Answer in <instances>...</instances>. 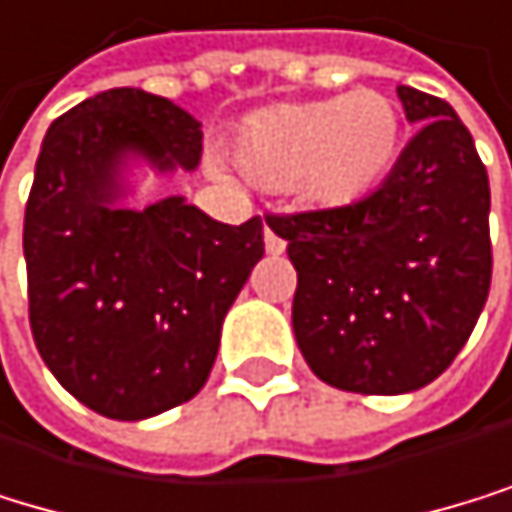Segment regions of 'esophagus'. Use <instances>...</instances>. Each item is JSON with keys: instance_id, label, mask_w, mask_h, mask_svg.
<instances>
[{"instance_id": "1", "label": "esophagus", "mask_w": 512, "mask_h": 512, "mask_svg": "<svg viewBox=\"0 0 512 512\" xmlns=\"http://www.w3.org/2000/svg\"><path fill=\"white\" fill-rule=\"evenodd\" d=\"M264 248H267L270 254H282V251H286V239L279 236V230H276L273 223L264 226Z\"/></svg>"}]
</instances>
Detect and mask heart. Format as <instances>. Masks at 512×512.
Masks as SVG:
<instances>
[{"instance_id": "1", "label": "heart", "mask_w": 512, "mask_h": 512, "mask_svg": "<svg viewBox=\"0 0 512 512\" xmlns=\"http://www.w3.org/2000/svg\"><path fill=\"white\" fill-rule=\"evenodd\" d=\"M401 142L398 102L360 86L345 96L248 114L233 136V158L254 186L292 189L307 208L339 211L379 189L401 155Z\"/></svg>"}]
</instances>
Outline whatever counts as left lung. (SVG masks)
<instances>
[{
    "label": "left lung",
    "instance_id": "1",
    "mask_svg": "<svg viewBox=\"0 0 512 512\" xmlns=\"http://www.w3.org/2000/svg\"><path fill=\"white\" fill-rule=\"evenodd\" d=\"M420 124L385 183L339 211L270 217L298 270L295 342L326 385L404 395L445 373L491 289L488 173L457 111L398 86Z\"/></svg>",
    "mask_w": 512,
    "mask_h": 512
}]
</instances>
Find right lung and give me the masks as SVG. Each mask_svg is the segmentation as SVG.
<instances>
[{
    "instance_id": "obj_1",
    "label": "right lung",
    "mask_w": 512,
    "mask_h": 512,
    "mask_svg": "<svg viewBox=\"0 0 512 512\" xmlns=\"http://www.w3.org/2000/svg\"><path fill=\"white\" fill-rule=\"evenodd\" d=\"M201 124L133 86L49 127L24 211L30 329L80 404L149 420L201 392L223 317L264 258V223H220L183 195L127 208L130 170H195Z\"/></svg>"
}]
</instances>
